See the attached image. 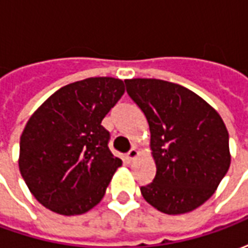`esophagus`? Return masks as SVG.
I'll use <instances>...</instances> for the list:
<instances>
[{"instance_id":"esophagus-1","label":"esophagus","mask_w":248,"mask_h":248,"mask_svg":"<svg viewBox=\"0 0 248 248\" xmlns=\"http://www.w3.org/2000/svg\"><path fill=\"white\" fill-rule=\"evenodd\" d=\"M138 154H140V153H138V150H137L135 147H133V149H131V150L127 153V158H129L130 161H133V159H135V158L138 156Z\"/></svg>"}]
</instances>
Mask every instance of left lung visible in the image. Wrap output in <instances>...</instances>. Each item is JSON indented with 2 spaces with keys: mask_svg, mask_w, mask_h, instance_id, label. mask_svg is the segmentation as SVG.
Masks as SVG:
<instances>
[{
  "mask_svg": "<svg viewBox=\"0 0 248 248\" xmlns=\"http://www.w3.org/2000/svg\"><path fill=\"white\" fill-rule=\"evenodd\" d=\"M124 83L150 129L156 172L150 185L140 187L145 201L169 215L202 206L231 163L223 119L203 98L177 83L154 78Z\"/></svg>",
  "mask_w": 248,
  "mask_h": 248,
  "instance_id": "obj_1",
  "label": "left lung"
}]
</instances>
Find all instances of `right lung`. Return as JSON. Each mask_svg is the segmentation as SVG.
<instances>
[{
  "instance_id": "1",
  "label": "right lung",
  "mask_w": 248,
  "mask_h": 248,
  "mask_svg": "<svg viewBox=\"0 0 248 248\" xmlns=\"http://www.w3.org/2000/svg\"><path fill=\"white\" fill-rule=\"evenodd\" d=\"M124 93L122 79L86 78L57 90L30 117L18 166L44 207L70 217L102 201L122 161L108 150L110 134L101 122Z\"/></svg>"
}]
</instances>
